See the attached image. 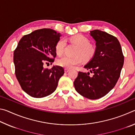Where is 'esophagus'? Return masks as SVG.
<instances>
[{"label": "esophagus", "instance_id": "esophagus-1", "mask_svg": "<svg viewBox=\"0 0 135 135\" xmlns=\"http://www.w3.org/2000/svg\"><path fill=\"white\" fill-rule=\"evenodd\" d=\"M64 70H65V73H68L70 71V70L68 69V68H65Z\"/></svg>", "mask_w": 135, "mask_h": 135}]
</instances>
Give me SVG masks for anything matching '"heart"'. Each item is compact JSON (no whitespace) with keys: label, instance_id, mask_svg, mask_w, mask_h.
<instances>
[{"label":"heart","instance_id":"b5f03b06","mask_svg":"<svg viewBox=\"0 0 135 135\" xmlns=\"http://www.w3.org/2000/svg\"><path fill=\"white\" fill-rule=\"evenodd\" d=\"M70 40L79 46L76 57H71L64 55L57 60V64L65 68H71L74 65H79L83 62V58L85 60H89L92 58L95 53V48L90 44V41L88 38L83 35H76L70 38ZM66 40L65 38H60L56 42L55 51L56 54L61 55L65 51Z\"/></svg>","mask_w":135,"mask_h":135}]
</instances>
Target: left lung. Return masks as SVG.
I'll use <instances>...</instances> for the list:
<instances>
[{"label":"left lung","mask_w":135,"mask_h":135,"mask_svg":"<svg viewBox=\"0 0 135 135\" xmlns=\"http://www.w3.org/2000/svg\"><path fill=\"white\" fill-rule=\"evenodd\" d=\"M90 35L96 41L95 55L84 68L93 76L79 71L74 81L80 95L90 99L104 97L117 83L124 64V56L119 41L105 31L95 30Z\"/></svg>","instance_id":"1"}]
</instances>
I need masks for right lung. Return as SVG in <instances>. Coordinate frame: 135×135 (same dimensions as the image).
I'll return each mask as SVG.
<instances>
[{"label": "right lung", "mask_w": 135, "mask_h": 135, "mask_svg": "<svg viewBox=\"0 0 135 135\" xmlns=\"http://www.w3.org/2000/svg\"><path fill=\"white\" fill-rule=\"evenodd\" d=\"M60 36V33L52 29L37 30L24 35L15 49L16 77L22 90L32 97L40 98L51 95L64 73L60 66H54L51 69L43 68L45 62L54 61L55 45Z\"/></svg>", "instance_id": "1"}]
</instances>
